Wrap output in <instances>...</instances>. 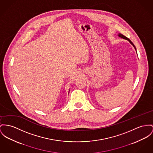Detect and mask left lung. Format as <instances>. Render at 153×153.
<instances>
[{
  "label": "left lung",
  "instance_id": "obj_1",
  "mask_svg": "<svg viewBox=\"0 0 153 153\" xmlns=\"http://www.w3.org/2000/svg\"><path fill=\"white\" fill-rule=\"evenodd\" d=\"M118 36L119 37L121 38H123V39H125V40H127V41H129V42H130V43H131V45H132L134 47V49H135V50H136V47L134 46V45H133V43L132 42H131V40H130V39H129V38H127V37H126L125 36L123 35H122V34H121V33H118ZM136 53H137V52H136Z\"/></svg>",
  "mask_w": 153,
  "mask_h": 153
}]
</instances>
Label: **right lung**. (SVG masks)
<instances>
[{"instance_id":"add662e5","label":"right lung","mask_w":153,"mask_h":153,"mask_svg":"<svg viewBox=\"0 0 153 153\" xmlns=\"http://www.w3.org/2000/svg\"><path fill=\"white\" fill-rule=\"evenodd\" d=\"M69 92H70V91H69Z\"/></svg>"}]
</instances>
